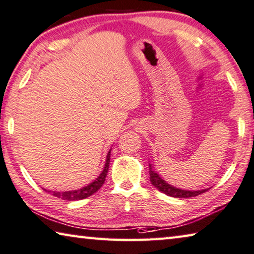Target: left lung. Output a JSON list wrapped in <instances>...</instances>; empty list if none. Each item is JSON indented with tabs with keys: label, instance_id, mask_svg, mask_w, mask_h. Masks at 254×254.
Wrapping results in <instances>:
<instances>
[{
	"label": "left lung",
	"instance_id": "1",
	"mask_svg": "<svg viewBox=\"0 0 254 254\" xmlns=\"http://www.w3.org/2000/svg\"><path fill=\"white\" fill-rule=\"evenodd\" d=\"M149 175H150V182L154 187L159 190L160 192L165 193L168 196H173V198H191V196H196L201 194V193L206 192L210 188L202 189V190H184V189H180L173 185L168 184L158 173L154 170V164L149 163Z\"/></svg>",
	"mask_w": 254,
	"mask_h": 254
}]
</instances>
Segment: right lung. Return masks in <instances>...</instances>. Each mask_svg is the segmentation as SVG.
I'll list each match as a JSON object with an SVG mask.
<instances>
[{
  "mask_svg": "<svg viewBox=\"0 0 254 254\" xmlns=\"http://www.w3.org/2000/svg\"><path fill=\"white\" fill-rule=\"evenodd\" d=\"M111 150L107 152L106 156V162L105 165H104V168L100 174L98 175V178L92 181L91 183L84 185V187L78 189V190H72V191H51V190H44L47 192L53 193V195L58 196V198H61L63 200H67V201H74V200H82L86 199L88 196H90L94 194V193L97 192L102 185L105 182V179L107 176V172H108V167H110V160H111Z\"/></svg>",
  "mask_w": 254,
  "mask_h": 254,
  "instance_id": "add662e5",
  "label": "right lung"
}]
</instances>
